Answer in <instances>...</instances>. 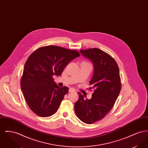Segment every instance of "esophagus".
Masks as SVG:
<instances>
[{
    "mask_svg": "<svg viewBox=\"0 0 148 148\" xmlns=\"http://www.w3.org/2000/svg\"><path fill=\"white\" fill-rule=\"evenodd\" d=\"M69 92H75V89H73V88H71V89H69Z\"/></svg>",
    "mask_w": 148,
    "mask_h": 148,
    "instance_id": "esophagus-1",
    "label": "esophagus"
}]
</instances>
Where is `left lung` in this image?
<instances>
[{
    "label": "left lung",
    "mask_w": 148,
    "mask_h": 148,
    "mask_svg": "<svg viewBox=\"0 0 148 148\" xmlns=\"http://www.w3.org/2000/svg\"><path fill=\"white\" fill-rule=\"evenodd\" d=\"M80 52L93 64V75L89 84L94 91L90 99H85L78 92L74 110L79 119L91 124L104 118L118 98L121 90L119 69L113 58L101 50L90 48Z\"/></svg>",
    "instance_id": "1"
}]
</instances>
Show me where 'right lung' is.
I'll return each mask as SVG.
<instances>
[{
    "label": "right lung",
    "mask_w": 148,
    "mask_h": 148,
    "mask_svg": "<svg viewBox=\"0 0 148 148\" xmlns=\"http://www.w3.org/2000/svg\"><path fill=\"white\" fill-rule=\"evenodd\" d=\"M79 56L76 50L49 45L36 50L29 56L21 86L29 107L36 115L48 117L56 112L69 88L59 87L53 76H60L71 60Z\"/></svg>",
    "instance_id": "1"
}]
</instances>
